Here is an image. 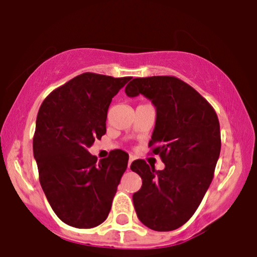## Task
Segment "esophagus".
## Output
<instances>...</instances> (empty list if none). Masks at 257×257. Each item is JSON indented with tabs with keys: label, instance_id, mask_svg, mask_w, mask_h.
I'll list each match as a JSON object with an SVG mask.
<instances>
[{
	"label": "esophagus",
	"instance_id": "1",
	"mask_svg": "<svg viewBox=\"0 0 257 257\" xmlns=\"http://www.w3.org/2000/svg\"><path fill=\"white\" fill-rule=\"evenodd\" d=\"M132 161H133V158L131 157L129 158V160H128V168H131V165H132Z\"/></svg>",
	"mask_w": 257,
	"mask_h": 257
}]
</instances>
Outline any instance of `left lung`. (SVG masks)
Wrapping results in <instances>:
<instances>
[{
  "label": "left lung",
  "mask_w": 257,
  "mask_h": 257,
  "mask_svg": "<svg viewBox=\"0 0 257 257\" xmlns=\"http://www.w3.org/2000/svg\"><path fill=\"white\" fill-rule=\"evenodd\" d=\"M125 93H141L157 108L148 147L165 164L157 171L141 159L132 162L142 179L133 194L136 215L155 231L175 230L193 216L213 179L220 153L218 117L198 91L173 76L134 78Z\"/></svg>",
  "instance_id": "8db88e82"
}]
</instances>
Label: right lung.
<instances>
[{
    "instance_id": "1",
    "label": "right lung",
    "mask_w": 257,
    "mask_h": 257,
    "mask_svg": "<svg viewBox=\"0 0 257 257\" xmlns=\"http://www.w3.org/2000/svg\"><path fill=\"white\" fill-rule=\"evenodd\" d=\"M131 78L79 74L52 91L39 109L33 138L39 180L56 215L73 228L104 222L128 166L124 151L113 149L97 161L87 148L105 134L111 99Z\"/></svg>"
}]
</instances>
